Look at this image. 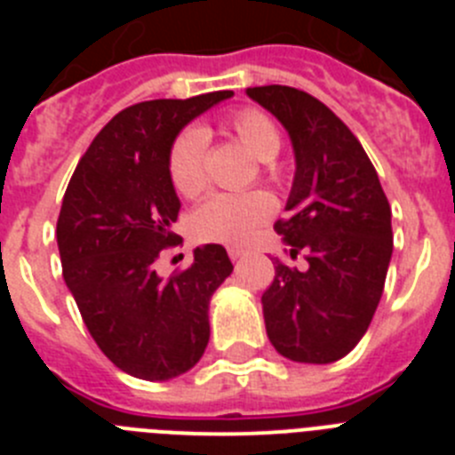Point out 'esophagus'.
Segmentation results:
<instances>
[{
  "label": "esophagus",
  "mask_w": 455,
  "mask_h": 455,
  "mask_svg": "<svg viewBox=\"0 0 455 455\" xmlns=\"http://www.w3.org/2000/svg\"><path fill=\"white\" fill-rule=\"evenodd\" d=\"M228 252H230V259H241V257H246L248 255V251L243 246H230L228 248Z\"/></svg>",
  "instance_id": "1"
}]
</instances>
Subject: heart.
I'll list each match as a JSON object with an SVG mask.
<instances>
[{
	"instance_id": "1",
	"label": "heart",
	"mask_w": 455,
	"mask_h": 455,
	"mask_svg": "<svg viewBox=\"0 0 455 455\" xmlns=\"http://www.w3.org/2000/svg\"><path fill=\"white\" fill-rule=\"evenodd\" d=\"M223 130L248 148L257 159L271 162L280 152L283 136L277 124L262 108L243 107L223 120ZM168 175L175 191L196 198L207 187V136L198 127H188L172 140L168 152ZM275 203L268 193H219L209 198L193 216V232L203 241L241 243L268 220Z\"/></svg>"
}]
</instances>
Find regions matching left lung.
<instances>
[{
  "mask_svg": "<svg viewBox=\"0 0 455 455\" xmlns=\"http://www.w3.org/2000/svg\"><path fill=\"white\" fill-rule=\"evenodd\" d=\"M289 132L296 178L287 219L275 223L291 259L275 257L262 293L267 335L293 363L341 360L363 339L385 289L392 257V209L360 140L331 108L291 86L248 88Z\"/></svg>",
  "mask_w": 455,
  "mask_h": 455,
  "instance_id": "1",
  "label": "left lung"
}]
</instances>
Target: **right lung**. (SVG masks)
Segmentation results:
<instances>
[{
	"label": "right lung",
	"instance_id": "obj_1",
	"mask_svg": "<svg viewBox=\"0 0 455 455\" xmlns=\"http://www.w3.org/2000/svg\"><path fill=\"white\" fill-rule=\"evenodd\" d=\"M232 98L216 91L188 100H150L104 124L72 172L56 220L63 280L100 351L124 373L168 380L188 371L209 341V299L232 273L223 246L193 251V264L159 277L180 198L168 152L184 124Z\"/></svg>",
	"mask_w": 455,
	"mask_h": 455
}]
</instances>
